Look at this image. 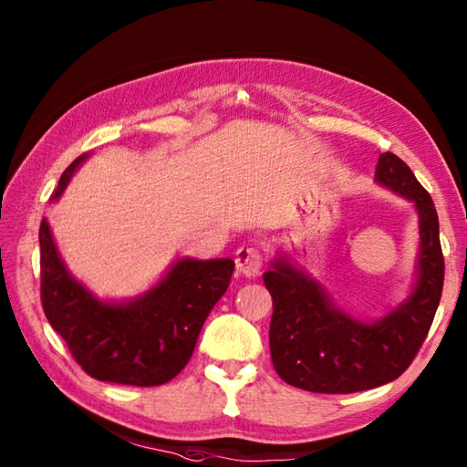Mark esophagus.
Returning a JSON list of instances; mask_svg holds the SVG:
<instances>
[{
  "label": "esophagus",
  "instance_id": "34e87169",
  "mask_svg": "<svg viewBox=\"0 0 467 467\" xmlns=\"http://www.w3.org/2000/svg\"><path fill=\"white\" fill-rule=\"evenodd\" d=\"M234 263H236V269H239V273H243L244 276H256L261 275V269H263V254L261 251L256 249V246H241L239 251H236V256H234Z\"/></svg>",
  "mask_w": 467,
  "mask_h": 467
}]
</instances>
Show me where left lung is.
Returning a JSON list of instances; mask_svg holds the SVG:
<instances>
[{
  "label": "left lung",
  "instance_id": "8db88e82",
  "mask_svg": "<svg viewBox=\"0 0 467 467\" xmlns=\"http://www.w3.org/2000/svg\"><path fill=\"white\" fill-rule=\"evenodd\" d=\"M375 182L413 202L420 253L411 293L377 321L345 313L301 266L279 254L263 281L273 296L271 357L283 381L313 393H355L408 369L428 337L443 289L440 221L430 192L400 156L383 152Z\"/></svg>",
  "mask_w": 467,
  "mask_h": 467
}]
</instances>
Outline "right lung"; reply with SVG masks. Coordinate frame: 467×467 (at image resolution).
<instances>
[{
  "instance_id": "obj_1",
  "label": "right lung",
  "mask_w": 467,
  "mask_h": 467,
  "mask_svg": "<svg viewBox=\"0 0 467 467\" xmlns=\"http://www.w3.org/2000/svg\"><path fill=\"white\" fill-rule=\"evenodd\" d=\"M88 154L78 156L49 196L64 194ZM42 306L82 369L98 381L152 387L184 369L234 271L231 259H178L152 289L128 301H102L72 276L44 218L39 226Z\"/></svg>"
}]
</instances>
